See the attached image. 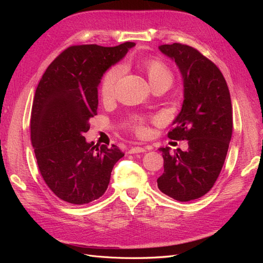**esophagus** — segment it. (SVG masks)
I'll use <instances>...</instances> for the list:
<instances>
[{"label": "esophagus", "instance_id": "34e87169", "mask_svg": "<svg viewBox=\"0 0 263 263\" xmlns=\"http://www.w3.org/2000/svg\"><path fill=\"white\" fill-rule=\"evenodd\" d=\"M146 151V148L144 147H132L129 150H128V154H139V153H145Z\"/></svg>", "mask_w": 263, "mask_h": 263}]
</instances>
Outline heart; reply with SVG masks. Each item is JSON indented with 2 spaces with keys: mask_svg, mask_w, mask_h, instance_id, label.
Listing matches in <instances>:
<instances>
[{
  "mask_svg": "<svg viewBox=\"0 0 263 263\" xmlns=\"http://www.w3.org/2000/svg\"><path fill=\"white\" fill-rule=\"evenodd\" d=\"M144 67L147 71L149 80L154 86L160 83H165L170 85L173 80L172 70L166 63L160 58H149L144 62ZM124 68L121 65L110 67L103 76L101 80L100 91L103 99H112L115 94L116 83L118 79L123 74ZM132 128L139 136H145L148 133L147 121L142 117H136L133 119Z\"/></svg>",
  "mask_w": 263,
  "mask_h": 263,
  "instance_id": "1",
  "label": "heart"
}]
</instances>
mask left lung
Masks as SVG:
<instances>
[{"instance_id":"left-lung-1","label":"left lung","mask_w":263,"mask_h":263,"mask_svg":"<svg viewBox=\"0 0 263 263\" xmlns=\"http://www.w3.org/2000/svg\"><path fill=\"white\" fill-rule=\"evenodd\" d=\"M178 65L184 83V101L168 137L187 140V150L170 154L160 148L163 173L157 180L162 193L180 202L205 195L224 165L233 134V107L224 76L193 47L174 43L159 47Z\"/></svg>"}]
</instances>
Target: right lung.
I'll use <instances>...</instances> for the list:
<instances>
[{
  "mask_svg": "<svg viewBox=\"0 0 263 263\" xmlns=\"http://www.w3.org/2000/svg\"><path fill=\"white\" fill-rule=\"evenodd\" d=\"M135 46H70L46 69L31 107L30 139L39 172L60 200L83 205L107 190L114 164L124 157L117 146L85 141L97 115L103 73Z\"/></svg>",
  "mask_w": 263,
  "mask_h": 263,
  "instance_id": "add662e5",
  "label": "right lung"
}]
</instances>
